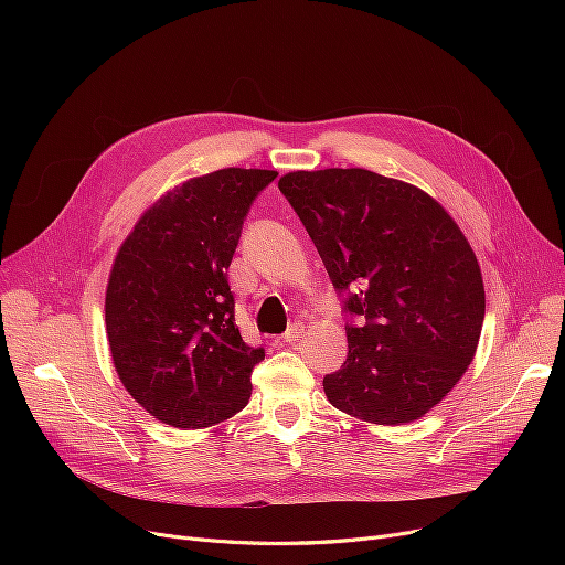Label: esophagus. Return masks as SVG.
<instances>
[{"label":"esophagus","mask_w":565,"mask_h":565,"mask_svg":"<svg viewBox=\"0 0 565 565\" xmlns=\"http://www.w3.org/2000/svg\"><path fill=\"white\" fill-rule=\"evenodd\" d=\"M302 334H305V324L302 322H295V324H290V330L281 339H284L286 345H292V343L300 341Z\"/></svg>","instance_id":"34e87169"}]
</instances>
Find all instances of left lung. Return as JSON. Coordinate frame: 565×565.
<instances>
[{
  "instance_id": "8db88e82",
  "label": "left lung",
  "mask_w": 565,
  "mask_h": 565,
  "mask_svg": "<svg viewBox=\"0 0 565 565\" xmlns=\"http://www.w3.org/2000/svg\"><path fill=\"white\" fill-rule=\"evenodd\" d=\"M279 190L360 318L345 328L348 358L324 375V396L377 426L422 419L481 339L486 288L465 233L424 190L360 167L290 171Z\"/></svg>"
}]
</instances>
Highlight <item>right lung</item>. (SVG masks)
Segmentation results:
<instances>
[{
  "mask_svg": "<svg viewBox=\"0 0 565 565\" xmlns=\"http://www.w3.org/2000/svg\"><path fill=\"white\" fill-rule=\"evenodd\" d=\"M270 169L228 167L164 192L118 247L105 324L126 392L153 419L207 428L252 396L263 348L243 341L226 270Z\"/></svg>",
  "mask_w": 565,
  "mask_h": 565,
  "instance_id": "obj_1",
  "label": "right lung"
}]
</instances>
